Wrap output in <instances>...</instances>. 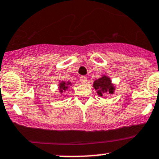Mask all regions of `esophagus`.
<instances>
[{
	"instance_id": "34e87169",
	"label": "esophagus",
	"mask_w": 159,
	"mask_h": 159,
	"mask_svg": "<svg viewBox=\"0 0 159 159\" xmlns=\"http://www.w3.org/2000/svg\"><path fill=\"white\" fill-rule=\"evenodd\" d=\"M80 81L81 84H86L87 81V78L86 76H84V75H83V76H81L80 78Z\"/></svg>"
}]
</instances>
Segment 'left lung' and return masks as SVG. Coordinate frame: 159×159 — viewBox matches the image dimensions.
I'll list each match as a JSON object with an SVG mask.
<instances>
[{
	"label": "left lung",
	"instance_id": "obj_1",
	"mask_svg": "<svg viewBox=\"0 0 159 159\" xmlns=\"http://www.w3.org/2000/svg\"><path fill=\"white\" fill-rule=\"evenodd\" d=\"M93 87L97 91L98 95L101 97L106 94H114L116 90V87L112 83L111 79L106 75H102L99 79L95 80L93 83Z\"/></svg>",
	"mask_w": 159,
	"mask_h": 159
}]
</instances>
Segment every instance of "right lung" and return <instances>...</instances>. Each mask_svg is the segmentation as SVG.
Returning <instances> with one entry per match:
<instances>
[{"mask_svg":"<svg viewBox=\"0 0 159 159\" xmlns=\"http://www.w3.org/2000/svg\"><path fill=\"white\" fill-rule=\"evenodd\" d=\"M71 85H72V84L69 80L61 81L58 85V91H59L60 94H62L63 92H65L68 89L69 86Z\"/></svg>","mask_w":159,"mask_h":159,"instance_id":"add662e5","label":"right lung"}]
</instances>
